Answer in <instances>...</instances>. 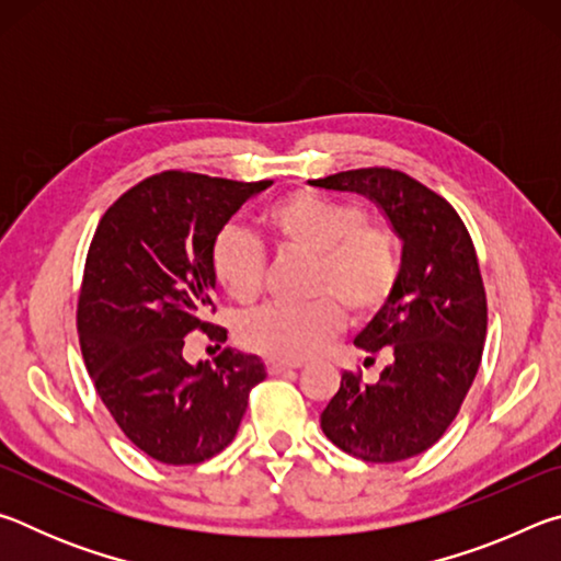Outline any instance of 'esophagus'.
Wrapping results in <instances>:
<instances>
[{"instance_id":"esophagus-1","label":"esophagus","mask_w":561,"mask_h":561,"mask_svg":"<svg viewBox=\"0 0 561 561\" xmlns=\"http://www.w3.org/2000/svg\"><path fill=\"white\" fill-rule=\"evenodd\" d=\"M301 364H291V360H267V371L272 374V376H277V374H284V371H294V368H299Z\"/></svg>"}]
</instances>
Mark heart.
Listing matches in <instances>:
<instances>
[{"label":"heart","instance_id":"obj_1","mask_svg":"<svg viewBox=\"0 0 561 561\" xmlns=\"http://www.w3.org/2000/svg\"><path fill=\"white\" fill-rule=\"evenodd\" d=\"M262 225L279 250L311 257L309 297L317 301L301 309L267 307L244 317L237 336L247 348L274 360L309 358L339 334L341 308L364 321L391 301L401 279V252L396 234L368 222L364 207L297 190L274 203ZM210 264L227 297L240 304L257 299L264 257L240 227H225L215 237Z\"/></svg>","mask_w":561,"mask_h":561}]
</instances>
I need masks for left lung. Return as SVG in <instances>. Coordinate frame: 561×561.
<instances>
[{
    "instance_id": "1",
    "label": "left lung",
    "mask_w": 561,
    "mask_h": 561,
    "mask_svg": "<svg viewBox=\"0 0 561 561\" xmlns=\"http://www.w3.org/2000/svg\"><path fill=\"white\" fill-rule=\"evenodd\" d=\"M309 185L364 195L403 242L391 301L354 339L388 364L376 383L344 371L321 431L366 462L413 458L448 431L480 368L488 301L478 254L453 205L401 170L358 168Z\"/></svg>"
}]
</instances>
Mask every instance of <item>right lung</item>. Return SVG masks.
Returning a JSON list of instances; mask_svg holds the SVG:
<instances>
[{"mask_svg":"<svg viewBox=\"0 0 561 561\" xmlns=\"http://www.w3.org/2000/svg\"><path fill=\"white\" fill-rule=\"evenodd\" d=\"M272 180L237 183L168 170L101 217L79 294L83 364L113 421L153 460L197 465L232 443L247 398L267 378L260 356L227 346L187 364L185 336L215 304L210 252L230 217Z\"/></svg>","mask_w":561,"mask_h":561,"instance_id":"obj_1","label":"right lung"}]
</instances>
